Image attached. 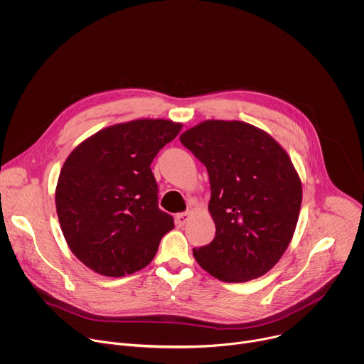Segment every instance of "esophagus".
<instances>
[{"label":"esophagus","mask_w":364,"mask_h":364,"mask_svg":"<svg viewBox=\"0 0 364 364\" xmlns=\"http://www.w3.org/2000/svg\"><path fill=\"white\" fill-rule=\"evenodd\" d=\"M190 216H191V213L190 212H184V213H178L177 216H176V222H177V225H180V226H183V225H186L187 222H188V219H190Z\"/></svg>","instance_id":"1"}]
</instances>
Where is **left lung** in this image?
<instances>
[{
  "instance_id": "1",
  "label": "left lung",
  "mask_w": 364,
  "mask_h": 364,
  "mask_svg": "<svg viewBox=\"0 0 364 364\" xmlns=\"http://www.w3.org/2000/svg\"><path fill=\"white\" fill-rule=\"evenodd\" d=\"M207 168L215 239L194 247L197 264L223 282L265 275L287 250L302 187L287 151L265 131L240 121H204L180 135Z\"/></svg>"
}]
</instances>
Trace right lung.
<instances>
[{
  "label": "right lung",
  "instance_id": "right-lung-1",
  "mask_svg": "<svg viewBox=\"0 0 364 364\" xmlns=\"http://www.w3.org/2000/svg\"><path fill=\"white\" fill-rule=\"evenodd\" d=\"M183 125L136 119L100 129L65 161L56 210L63 236L82 264L105 277L145 268L174 219L159 207L151 163Z\"/></svg>",
  "mask_w": 364,
  "mask_h": 364
}]
</instances>
